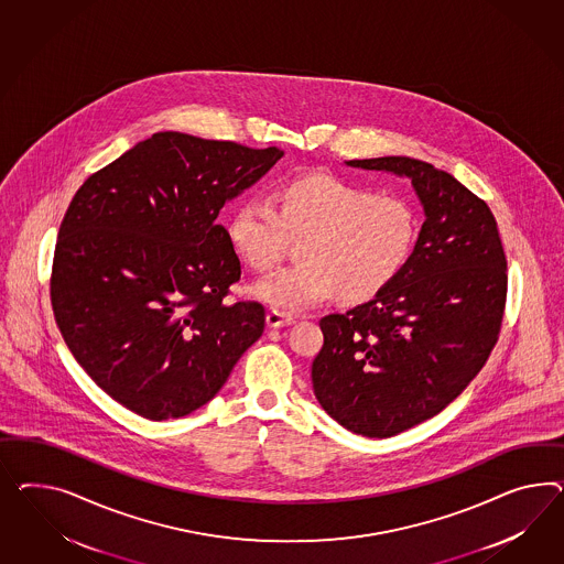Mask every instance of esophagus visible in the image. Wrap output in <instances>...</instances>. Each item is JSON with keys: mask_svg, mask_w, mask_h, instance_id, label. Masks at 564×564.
Returning a JSON list of instances; mask_svg holds the SVG:
<instances>
[{"mask_svg": "<svg viewBox=\"0 0 564 564\" xmlns=\"http://www.w3.org/2000/svg\"><path fill=\"white\" fill-rule=\"evenodd\" d=\"M293 316L290 314H283V312H276V310H269L267 312V326L269 328H281V326H291L293 324Z\"/></svg>", "mask_w": 564, "mask_h": 564, "instance_id": "obj_1", "label": "esophagus"}]
</instances>
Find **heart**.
Returning a JSON list of instances; mask_svg holds the SVG:
<instances>
[{"label": "heart", "instance_id": "heart-1", "mask_svg": "<svg viewBox=\"0 0 564 564\" xmlns=\"http://www.w3.org/2000/svg\"><path fill=\"white\" fill-rule=\"evenodd\" d=\"M271 200L246 198L231 215L228 238L257 271L273 269L291 238L304 260L259 279L250 293L283 312H304L340 295L364 302L386 290L416 242L409 200L330 176L310 174L279 186Z\"/></svg>", "mask_w": 564, "mask_h": 564}]
</instances>
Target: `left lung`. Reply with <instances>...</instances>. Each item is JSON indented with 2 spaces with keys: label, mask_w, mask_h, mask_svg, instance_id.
Segmentation results:
<instances>
[{
  "label": "left lung",
  "mask_w": 564,
  "mask_h": 564,
  "mask_svg": "<svg viewBox=\"0 0 564 564\" xmlns=\"http://www.w3.org/2000/svg\"><path fill=\"white\" fill-rule=\"evenodd\" d=\"M347 166L411 178L425 224L397 279L321 321L314 394L336 423L392 437L442 412L487 364L501 333L507 259L495 215L426 162L386 155Z\"/></svg>",
  "instance_id": "left-lung-1"
}]
</instances>
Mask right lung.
<instances>
[{"label":"right lung","instance_id":"1","mask_svg":"<svg viewBox=\"0 0 564 564\" xmlns=\"http://www.w3.org/2000/svg\"><path fill=\"white\" fill-rule=\"evenodd\" d=\"M281 158L164 131L77 188L51 304L77 364L124 409L150 421L197 411L259 340L264 307L224 302L242 267L217 215Z\"/></svg>","mask_w":564,"mask_h":564}]
</instances>
